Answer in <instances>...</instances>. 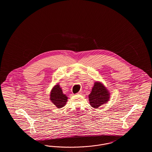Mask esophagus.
Here are the masks:
<instances>
[{"mask_svg":"<svg viewBox=\"0 0 152 152\" xmlns=\"http://www.w3.org/2000/svg\"><path fill=\"white\" fill-rule=\"evenodd\" d=\"M81 93H82V92L81 91H80L79 92H78L77 94H81Z\"/></svg>","mask_w":152,"mask_h":152,"instance_id":"34e87169","label":"esophagus"}]
</instances>
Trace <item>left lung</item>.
Listing matches in <instances>:
<instances>
[{
	"mask_svg": "<svg viewBox=\"0 0 152 152\" xmlns=\"http://www.w3.org/2000/svg\"><path fill=\"white\" fill-rule=\"evenodd\" d=\"M88 98L91 107L97 108L109 101L110 92L102 83L96 81Z\"/></svg>",
	"mask_w": 152,
	"mask_h": 152,
	"instance_id": "obj_1",
	"label": "left lung"
}]
</instances>
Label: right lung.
<instances>
[{
    "label": "right lung",
    "instance_id": "add662e5",
    "mask_svg": "<svg viewBox=\"0 0 152 152\" xmlns=\"http://www.w3.org/2000/svg\"><path fill=\"white\" fill-rule=\"evenodd\" d=\"M50 101L58 108H61L66 105L68 97L63 94L61 88L58 83L54 86L50 92Z\"/></svg>",
    "mask_w": 152,
    "mask_h": 152
}]
</instances>
